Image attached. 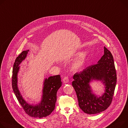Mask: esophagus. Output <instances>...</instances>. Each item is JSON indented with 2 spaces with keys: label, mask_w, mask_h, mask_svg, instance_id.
Returning <instances> with one entry per match:
<instances>
[{
  "label": "esophagus",
  "mask_w": 128,
  "mask_h": 128,
  "mask_svg": "<svg viewBox=\"0 0 128 128\" xmlns=\"http://www.w3.org/2000/svg\"><path fill=\"white\" fill-rule=\"evenodd\" d=\"M63 82L65 83H67L69 82V78L68 76H65L63 79Z\"/></svg>",
  "instance_id": "34e87169"
}]
</instances>
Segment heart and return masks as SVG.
Wrapping results in <instances>:
<instances>
[{
    "label": "heart",
    "instance_id": "1",
    "mask_svg": "<svg viewBox=\"0 0 128 128\" xmlns=\"http://www.w3.org/2000/svg\"><path fill=\"white\" fill-rule=\"evenodd\" d=\"M86 54H83L82 57L79 60H78L74 64V67L75 69H78L83 65V63H84L85 60H86Z\"/></svg>",
    "mask_w": 128,
    "mask_h": 128
}]
</instances>
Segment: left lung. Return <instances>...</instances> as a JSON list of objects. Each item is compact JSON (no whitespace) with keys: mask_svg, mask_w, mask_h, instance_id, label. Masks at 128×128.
Here are the masks:
<instances>
[{"mask_svg":"<svg viewBox=\"0 0 128 128\" xmlns=\"http://www.w3.org/2000/svg\"><path fill=\"white\" fill-rule=\"evenodd\" d=\"M104 55L98 63L86 67L82 71L76 72L72 82L79 106L88 114L100 113L111 104L116 86L117 75L113 56L105 47ZM92 80H101L105 83L106 90L101 97L93 94L89 85Z\"/></svg>","mask_w":128,"mask_h":128,"instance_id":"1","label":"left lung"}]
</instances>
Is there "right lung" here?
I'll list each match as a JSON object with an SVG mask.
<instances>
[{
  "label": "right lung",
  "mask_w": 128,
  "mask_h": 128,
  "mask_svg": "<svg viewBox=\"0 0 128 128\" xmlns=\"http://www.w3.org/2000/svg\"><path fill=\"white\" fill-rule=\"evenodd\" d=\"M28 52L29 50L23 51L15 60L12 76V88L17 99L26 113L36 118L45 117L52 113L55 108L56 92L62 86L61 77L60 75H56L46 79L44 83L43 95L40 103L36 106L28 104L22 97L17 85V76L20 68L19 65L26 57Z\"/></svg>",
  "instance_id": "right-lung-1"
}]
</instances>
